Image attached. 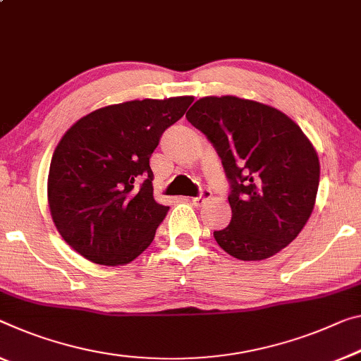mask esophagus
<instances>
[{
    "mask_svg": "<svg viewBox=\"0 0 361 361\" xmlns=\"http://www.w3.org/2000/svg\"><path fill=\"white\" fill-rule=\"evenodd\" d=\"M212 195H213V193H212V190H209V188H202L200 195L192 198V203L195 204V207H202V204L207 202V200L212 198Z\"/></svg>",
    "mask_w": 361,
    "mask_h": 361,
    "instance_id": "obj_1",
    "label": "esophagus"
}]
</instances>
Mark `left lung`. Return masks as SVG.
I'll return each instance as SVG.
<instances>
[{"mask_svg": "<svg viewBox=\"0 0 361 361\" xmlns=\"http://www.w3.org/2000/svg\"><path fill=\"white\" fill-rule=\"evenodd\" d=\"M223 163L231 185V224L214 231L224 252L258 262L295 238L313 212L319 159L290 118L237 97H204L185 114Z\"/></svg>", "mask_w": 361, "mask_h": 361, "instance_id": "1", "label": "left lung"}]
</instances>
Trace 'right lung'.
<instances>
[{
	"label": "right lung",
	"mask_w": 361,
	"mask_h": 361,
	"mask_svg": "<svg viewBox=\"0 0 361 361\" xmlns=\"http://www.w3.org/2000/svg\"><path fill=\"white\" fill-rule=\"evenodd\" d=\"M193 97L134 99L84 116L54 149L48 203L61 237L104 266L130 263L168 214L153 198L149 157Z\"/></svg>",
	"instance_id": "obj_1"
}]
</instances>
